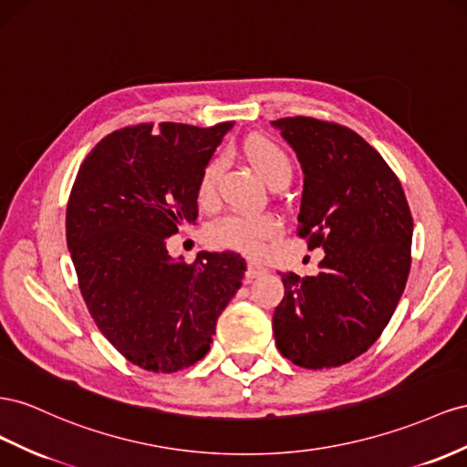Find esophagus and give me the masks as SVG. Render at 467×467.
Returning a JSON list of instances; mask_svg holds the SVG:
<instances>
[{"label":"esophagus","instance_id":"obj_1","mask_svg":"<svg viewBox=\"0 0 467 467\" xmlns=\"http://www.w3.org/2000/svg\"><path fill=\"white\" fill-rule=\"evenodd\" d=\"M265 273H267V269H265L263 265L249 263L247 265V271H245V276H247V279H257V276H263Z\"/></svg>","mask_w":467,"mask_h":467}]
</instances>
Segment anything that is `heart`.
<instances>
[{
    "label": "heart",
    "mask_w": 467,
    "mask_h": 467,
    "mask_svg": "<svg viewBox=\"0 0 467 467\" xmlns=\"http://www.w3.org/2000/svg\"><path fill=\"white\" fill-rule=\"evenodd\" d=\"M247 159L254 162L257 172L265 181L273 184L283 176H293V161L285 150L267 137H254L244 147ZM223 162L220 157L210 159L198 179L200 200H210L216 192L218 179L222 174ZM281 223L271 213H257L247 210H234L223 213L222 218L213 220L206 235L213 245L228 247L245 255H257L265 242L279 234Z\"/></svg>",
    "instance_id": "obj_1"
}]
</instances>
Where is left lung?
<instances>
[{"instance_id": "1", "label": "left lung", "mask_w": 467, "mask_h": 467, "mask_svg": "<svg viewBox=\"0 0 467 467\" xmlns=\"http://www.w3.org/2000/svg\"><path fill=\"white\" fill-rule=\"evenodd\" d=\"M271 125L305 174L298 235L324 249L317 275H281L275 344L298 368H337L375 344L405 291L410 210L393 171L356 131L314 118Z\"/></svg>"}]
</instances>
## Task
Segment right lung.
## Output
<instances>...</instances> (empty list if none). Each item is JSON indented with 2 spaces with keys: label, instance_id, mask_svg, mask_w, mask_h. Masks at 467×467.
I'll list each match as a JSON object with an SVG mask.
<instances>
[{
  "label": "right lung",
  "instance_id": "obj_1",
  "mask_svg": "<svg viewBox=\"0 0 467 467\" xmlns=\"http://www.w3.org/2000/svg\"><path fill=\"white\" fill-rule=\"evenodd\" d=\"M234 121H162L106 135L74 181L67 244L80 293L108 342L133 365L174 373L202 359L245 259H174L167 237L198 216V179Z\"/></svg>",
  "mask_w": 467,
  "mask_h": 467
}]
</instances>
